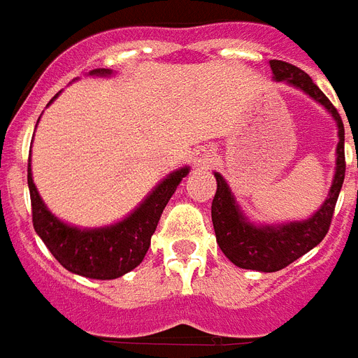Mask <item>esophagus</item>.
Masks as SVG:
<instances>
[{
	"label": "esophagus",
	"mask_w": 358,
	"mask_h": 358,
	"mask_svg": "<svg viewBox=\"0 0 358 358\" xmlns=\"http://www.w3.org/2000/svg\"><path fill=\"white\" fill-rule=\"evenodd\" d=\"M212 161H214V154L208 152V150H204V152H199L193 163H195L197 167L204 169V167H210V165H212Z\"/></svg>",
	"instance_id": "esophagus-1"
}]
</instances>
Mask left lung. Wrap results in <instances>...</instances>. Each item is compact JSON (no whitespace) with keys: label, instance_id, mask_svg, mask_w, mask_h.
<instances>
[{"label":"left lung","instance_id":"8db88e82","mask_svg":"<svg viewBox=\"0 0 358 358\" xmlns=\"http://www.w3.org/2000/svg\"><path fill=\"white\" fill-rule=\"evenodd\" d=\"M270 69L274 73L276 80H285L296 88L304 90L310 97L319 101L334 116L338 124L340 143L336 148V174H334L329 197L323 206L306 222L268 225V227L253 225L245 220L244 214L234 203L227 182L222 178V174L215 173L217 189H215L214 201H212V223H214L217 244L231 263L240 268L259 270V272H276V270L285 268L296 259L302 257L304 253L313 250L324 238V234L331 229L334 206H336L338 195H340L343 178H345L343 122L334 105L313 84L312 78L296 65L282 62V59H270Z\"/></svg>","mask_w":358,"mask_h":358}]
</instances>
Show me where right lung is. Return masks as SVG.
<instances>
[{"label": "right lung", "instance_id": "1", "mask_svg": "<svg viewBox=\"0 0 358 358\" xmlns=\"http://www.w3.org/2000/svg\"><path fill=\"white\" fill-rule=\"evenodd\" d=\"M108 73L110 71L106 69L92 71V75ZM187 173L189 169L184 167L169 174L124 222L116 223L113 227L88 231L69 227L46 210L31 180V169L27 163V185L31 197L35 233L39 234L56 261L69 272L94 280H114L124 276L143 263L161 214Z\"/></svg>", "mask_w": 358, "mask_h": 358}]
</instances>
